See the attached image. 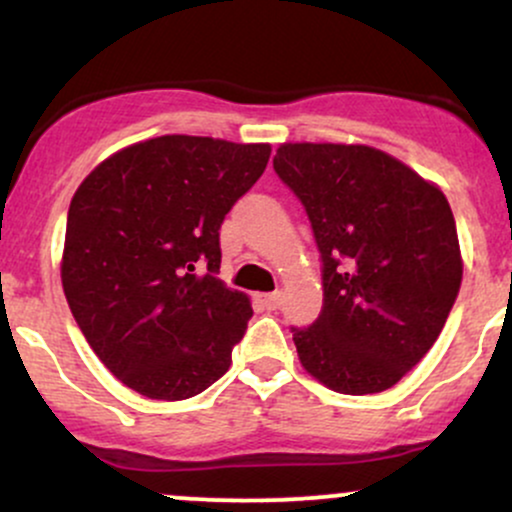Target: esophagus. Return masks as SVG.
<instances>
[{"label": "esophagus", "mask_w": 512, "mask_h": 512, "mask_svg": "<svg viewBox=\"0 0 512 512\" xmlns=\"http://www.w3.org/2000/svg\"><path fill=\"white\" fill-rule=\"evenodd\" d=\"M260 303L264 305L267 310H276L281 305V291H274V293H260Z\"/></svg>", "instance_id": "34e87169"}]
</instances>
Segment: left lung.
I'll return each mask as SVG.
<instances>
[{
  "instance_id": "1",
  "label": "left lung",
  "mask_w": 512,
  "mask_h": 512,
  "mask_svg": "<svg viewBox=\"0 0 512 512\" xmlns=\"http://www.w3.org/2000/svg\"><path fill=\"white\" fill-rule=\"evenodd\" d=\"M322 260V310L291 327L303 368L342 395L397 385L428 354L462 284L455 216L436 185L361 144H281Z\"/></svg>"
}]
</instances>
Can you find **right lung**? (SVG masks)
<instances>
[{"label":"right lung","instance_id":"add662e5","mask_svg":"<svg viewBox=\"0 0 512 512\" xmlns=\"http://www.w3.org/2000/svg\"><path fill=\"white\" fill-rule=\"evenodd\" d=\"M269 144L166 134L127 146L69 204L62 286L105 368L149 399L195 397L231 366L252 317L219 279V231Z\"/></svg>","mask_w":512,"mask_h":512}]
</instances>
